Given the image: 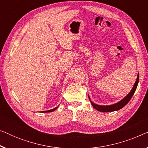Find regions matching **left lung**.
Here are the masks:
<instances>
[{
    "instance_id": "obj_1",
    "label": "left lung",
    "mask_w": 148,
    "mask_h": 148,
    "mask_svg": "<svg viewBox=\"0 0 148 148\" xmlns=\"http://www.w3.org/2000/svg\"><path fill=\"white\" fill-rule=\"evenodd\" d=\"M139 74L138 73L137 75V78L136 79V82H135L134 86H133L132 90L129 94L127 95V96L123 99L122 100H121L120 102L116 103V104H112V105H109V106H101V105H98L96 104H94L93 103L92 101L90 100V96L89 97V99H90L91 104L93 106V107L96 109V110L100 111V112H112V111H116V110H119L121 109L122 108H123L125 105H126L127 103H128L130 100L132 98V96L134 94V93L136 90L137 85H138L139 83Z\"/></svg>"
}]
</instances>
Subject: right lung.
Segmentation results:
<instances>
[{
  "mask_svg": "<svg viewBox=\"0 0 148 148\" xmlns=\"http://www.w3.org/2000/svg\"><path fill=\"white\" fill-rule=\"evenodd\" d=\"M58 108V106L57 107H56V108H53V109H52V110H46V111H44V112H53V111H54L56 110V108Z\"/></svg>",
  "mask_w": 148,
  "mask_h": 148,
  "instance_id": "right-lung-1",
  "label": "right lung"
}]
</instances>
